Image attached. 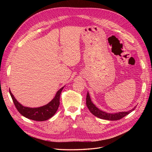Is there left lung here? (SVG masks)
I'll use <instances>...</instances> for the list:
<instances>
[{
  "label": "left lung",
  "mask_w": 152,
  "mask_h": 152,
  "mask_svg": "<svg viewBox=\"0 0 152 152\" xmlns=\"http://www.w3.org/2000/svg\"><path fill=\"white\" fill-rule=\"evenodd\" d=\"M86 105L87 108L89 110V111L92 114H93L94 116L97 117L99 118L104 119V120H108V121H117L119 119L122 118L126 116L127 115L130 113L132 112L136 108V107L129 110L128 112H118L115 113H107L105 112L102 111V110L98 108L96 106L91 102V99L90 98V96L88 92H87V96H86Z\"/></svg>",
  "instance_id": "1"
}]
</instances>
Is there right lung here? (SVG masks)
Listing matches in <instances>:
<instances>
[{"mask_svg": "<svg viewBox=\"0 0 152 152\" xmlns=\"http://www.w3.org/2000/svg\"><path fill=\"white\" fill-rule=\"evenodd\" d=\"M63 87H61L60 89L58 91L56 96H54L51 102L46 105L39 108H29L24 107L14 97L10 90V93L16 109L23 116L35 121H44L51 118L57 112L59 106V98H60V94Z\"/></svg>", "mask_w": 152, "mask_h": 152, "instance_id": "1", "label": "right lung"}]
</instances>
